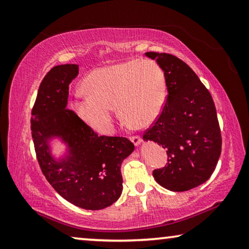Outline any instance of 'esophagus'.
<instances>
[{"mask_svg": "<svg viewBox=\"0 0 249 249\" xmlns=\"http://www.w3.org/2000/svg\"><path fill=\"white\" fill-rule=\"evenodd\" d=\"M129 140L132 141V142H133V144H134L135 146L140 145V142H141V141H142L141 137L138 136V135H134V136H130Z\"/></svg>", "mask_w": 249, "mask_h": 249, "instance_id": "1", "label": "esophagus"}]
</instances>
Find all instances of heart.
Segmentation results:
<instances>
[{"label":"heart","instance_id":"heart-1","mask_svg":"<svg viewBox=\"0 0 249 249\" xmlns=\"http://www.w3.org/2000/svg\"><path fill=\"white\" fill-rule=\"evenodd\" d=\"M73 102L84 123L102 134L112 130L114 107L122 119L138 127L157 119L167 94L166 77L153 61L128 60L95 69L84 78Z\"/></svg>","mask_w":249,"mask_h":249}]
</instances>
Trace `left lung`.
<instances>
[{
  "label": "left lung",
  "instance_id": "obj_1",
  "mask_svg": "<svg viewBox=\"0 0 249 249\" xmlns=\"http://www.w3.org/2000/svg\"><path fill=\"white\" fill-rule=\"evenodd\" d=\"M163 70L167 98L142 138L167 148L168 162L155 169L156 181L170 191L190 190L215 170L222 136L212 95L190 67L167 53H146Z\"/></svg>",
  "mask_w": 249,
  "mask_h": 249
}]
</instances>
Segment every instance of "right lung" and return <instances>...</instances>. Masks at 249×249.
Segmentation results:
<instances>
[{
	"label": "right lung",
	"mask_w": 249,
	"mask_h": 249,
	"mask_svg": "<svg viewBox=\"0 0 249 249\" xmlns=\"http://www.w3.org/2000/svg\"><path fill=\"white\" fill-rule=\"evenodd\" d=\"M78 71L77 65H60L45 75L32 108V137L37 161L54 190L79 208L101 210L120 197L122 161L135 146L126 137L98 136L67 107L69 84ZM56 134L71 148V157L59 164L47 147L48 138Z\"/></svg>",
	"instance_id": "right-lung-1"
}]
</instances>
